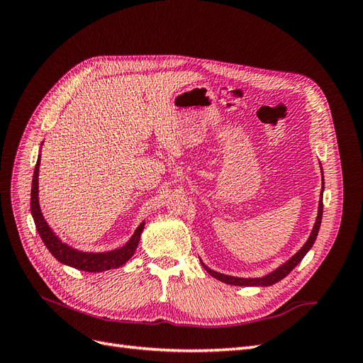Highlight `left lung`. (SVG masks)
Here are the masks:
<instances>
[{
    "mask_svg": "<svg viewBox=\"0 0 363 363\" xmlns=\"http://www.w3.org/2000/svg\"><path fill=\"white\" fill-rule=\"evenodd\" d=\"M323 172V171H321ZM323 191H324V179H323V189H321V200L320 204H318V216H316V221L315 225L311 232L309 239L306 240V244L295 252V255L288 260L284 262L283 265H280L277 269H274L272 272L267 274V276L263 277H255V279H244V277H233V276H227V274H221V272H216L211 268H207L204 263L201 262L203 268L211 274L212 277L218 279L219 281H224L227 284H233V286H271V284L280 281L281 279H284L288 276V274L298 265V263L303 260V257L307 255V251L312 248V245L315 244V239L318 236V232H320V225H321V219H323Z\"/></svg>",
    "mask_w": 363,
    "mask_h": 363,
    "instance_id": "8db88e82",
    "label": "left lung"
}]
</instances>
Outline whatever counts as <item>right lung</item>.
I'll return each instance as SVG.
<instances>
[{
	"label": "right lung",
	"mask_w": 363,
	"mask_h": 363,
	"mask_svg": "<svg viewBox=\"0 0 363 363\" xmlns=\"http://www.w3.org/2000/svg\"><path fill=\"white\" fill-rule=\"evenodd\" d=\"M39 164H40V156L38 157L36 167H35V174H33V183H31V201H30V208H31V216L35 219L36 230L39 236L42 238L43 244L50 250L51 255L56 257L63 265L72 267L75 269L80 271H87V272H101L107 269H115L123 267L124 263L135 255V251L138 248L139 239L142 230L145 227V223L142 221L139 227L135 230L133 236L130 238L128 242L116 250L112 251H106V252H87V251H79L68 244H65L60 240V238L52 232L50 228L48 223L43 218L40 212V206H39Z\"/></svg>",
	"instance_id": "obj_1"
}]
</instances>
